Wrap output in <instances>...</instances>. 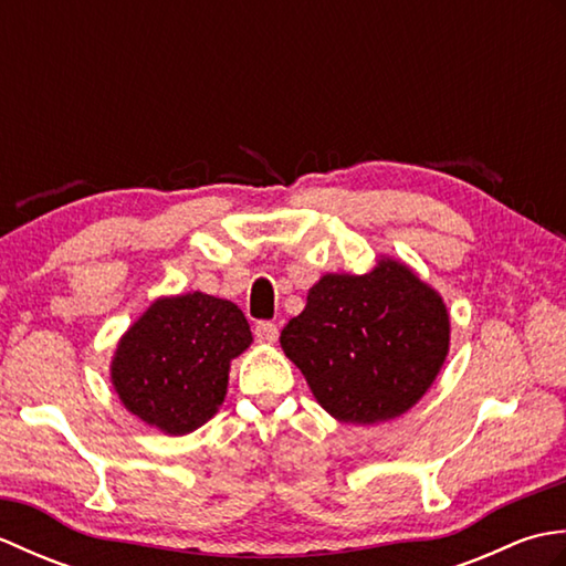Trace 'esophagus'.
Masks as SVG:
<instances>
[{
  "label": "esophagus",
  "mask_w": 566,
  "mask_h": 566,
  "mask_svg": "<svg viewBox=\"0 0 566 566\" xmlns=\"http://www.w3.org/2000/svg\"><path fill=\"white\" fill-rule=\"evenodd\" d=\"M255 338L260 343H274L276 338H280V328H276L270 321H260L255 326Z\"/></svg>",
  "instance_id": "esophagus-1"
}]
</instances>
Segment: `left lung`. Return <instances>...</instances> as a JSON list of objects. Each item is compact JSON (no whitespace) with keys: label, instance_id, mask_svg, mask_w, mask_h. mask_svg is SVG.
I'll use <instances>...</instances> for the list:
<instances>
[{"label":"left lung","instance_id":"obj_1","mask_svg":"<svg viewBox=\"0 0 566 566\" xmlns=\"http://www.w3.org/2000/svg\"><path fill=\"white\" fill-rule=\"evenodd\" d=\"M321 408L375 426L413 408L450 353L442 296L394 258L365 274H323L280 335Z\"/></svg>","mask_w":566,"mask_h":566}]
</instances>
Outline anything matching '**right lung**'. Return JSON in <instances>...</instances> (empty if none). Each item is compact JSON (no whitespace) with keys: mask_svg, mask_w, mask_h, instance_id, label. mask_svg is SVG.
<instances>
[{"mask_svg":"<svg viewBox=\"0 0 566 566\" xmlns=\"http://www.w3.org/2000/svg\"><path fill=\"white\" fill-rule=\"evenodd\" d=\"M250 343L243 311L228 298L160 296L118 338L109 367L114 391L146 426L187 436L219 411L231 363Z\"/></svg>","mask_w":566,"mask_h":566,"instance_id":"1","label":"right lung"}]
</instances>
